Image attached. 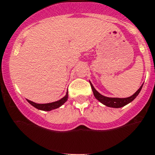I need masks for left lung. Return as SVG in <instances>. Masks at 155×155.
Wrapping results in <instances>:
<instances>
[{
  "instance_id": "8db88e82",
  "label": "left lung",
  "mask_w": 155,
  "mask_h": 155,
  "mask_svg": "<svg viewBox=\"0 0 155 155\" xmlns=\"http://www.w3.org/2000/svg\"><path fill=\"white\" fill-rule=\"evenodd\" d=\"M91 88H92L93 93H94V97L97 99L98 101L100 102H101L104 105L107 106V107H122L123 106L126 105L127 104L130 103L131 101L135 99L136 97H137V95L139 94V93L140 92L141 89H142L143 85L141 86L139 88V90L134 94V95H132L131 97H129L126 98H115V97H104L103 95L100 94V93H98L97 91L94 89V86L92 85L91 83Z\"/></svg>"
}]
</instances>
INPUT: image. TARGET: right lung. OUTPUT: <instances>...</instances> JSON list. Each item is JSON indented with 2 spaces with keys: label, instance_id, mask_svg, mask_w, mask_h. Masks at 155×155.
<instances>
[{
  "label": "right lung",
  "instance_id": "add662e5",
  "mask_svg": "<svg viewBox=\"0 0 155 155\" xmlns=\"http://www.w3.org/2000/svg\"><path fill=\"white\" fill-rule=\"evenodd\" d=\"M68 100V92H67L66 95L63 98H61V100L58 101L52 102V103H48V104H37L34 102L31 101L27 100V101L31 105H33L37 109L43 110V111H51V110L55 109L58 108L60 106H61L64 102H66Z\"/></svg>",
  "mask_w": 155,
  "mask_h": 155
}]
</instances>
